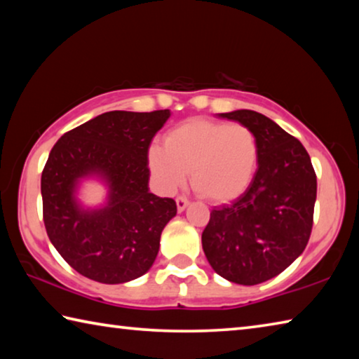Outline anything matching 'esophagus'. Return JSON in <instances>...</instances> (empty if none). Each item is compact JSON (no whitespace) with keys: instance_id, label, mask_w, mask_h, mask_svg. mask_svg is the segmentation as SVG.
Here are the masks:
<instances>
[{"instance_id":"obj_1","label":"esophagus","mask_w":359,"mask_h":359,"mask_svg":"<svg viewBox=\"0 0 359 359\" xmlns=\"http://www.w3.org/2000/svg\"><path fill=\"white\" fill-rule=\"evenodd\" d=\"M175 204H177V210L182 212L185 210V208L188 205V199L184 196V194H180V196L175 198Z\"/></svg>"}]
</instances>
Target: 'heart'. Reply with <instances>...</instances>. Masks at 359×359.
Wrapping results in <instances>:
<instances>
[{
	"label": "heart",
	"instance_id": "b5f03b06",
	"mask_svg": "<svg viewBox=\"0 0 359 359\" xmlns=\"http://www.w3.org/2000/svg\"><path fill=\"white\" fill-rule=\"evenodd\" d=\"M259 161V142L252 128L191 118L168 133L165 145L149 149V165L168 190L184 184L190 172L191 185L203 198L226 203L252 184Z\"/></svg>",
	"mask_w": 359,
	"mask_h": 359
}]
</instances>
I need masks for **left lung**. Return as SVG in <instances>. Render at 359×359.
Returning <instances> with one entry per match:
<instances>
[{"label":"left lung","instance_id":"obj_1","mask_svg":"<svg viewBox=\"0 0 359 359\" xmlns=\"http://www.w3.org/2000/svg\"><path fill=\"white\" fill-rule=\"evenodd\" d=\"M220 117L255 131L259 161L247 190L233 204L210 212L203 250L218 276L258 285L283 272L306 248L317 175L304 145L266 115L241 109Z\"/></svg>","mask_w":359,"mask_h":359}]
</instances>
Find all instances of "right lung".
<instances>
[{
    "mask_svg": "<svg viewBox=\"0 0 359 359\" xmlns=\"http://www.w3.org/2000/svg\"><path fill=\"white\" fill-rule=\"evenodd\" d=\"M169 115V109L101 114L65 133L50 150L41 177L42 218L53 247L79 274L123 283L154 264L161 231L177 214L172 198L149 191V147ZM87 175L107 180L106 208L76 204L75 187Z\"/></svg>",
    "mask_w": 359,
    "mask_h": 359,
    "instance_id": "1",
    "label": "right lung"
}]
</instances>
